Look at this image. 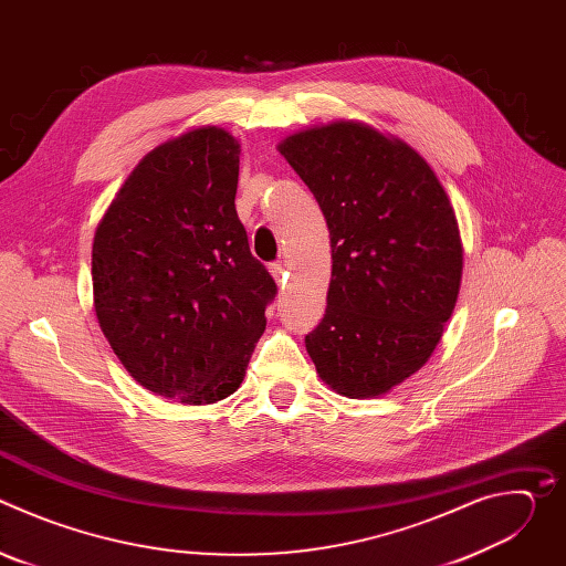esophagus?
<instances>
[{"label":"esophagus","instance_id":"34e87169","mask_svg":"<svg viewBox=\"0 0 566 566\" xmlns=\"http://www.w3.org/2000/svg\"><path fill=\"white\" fill-rule=\"evenodd\" d=\"M286 273H289L286 260H277V262H273V264H271V275L275 277V282H277V284H284Z\"/></svg>","mask_w":566,"mask_h":566}]
</instances>
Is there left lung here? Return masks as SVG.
<instances>
[{"mask_svg":"<svg viewBox=\"0 0 566 566\" xmlns=\"http://www.w3.org/2000/svg\"><path fill=\"white\" fill-rule=\"evenodd\" d=\"M277 149L332 237L327 311L306 352L334 391L382 396L428 363L454 311L463 249L450 199L415 147L365 123L302 129Z\"/></svg>","mask_w":566,"mask_h":566,"instance_id":"left-lung-1","label":"left lung"}]
</instances>
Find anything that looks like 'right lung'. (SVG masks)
<instances>
[{
  "label": "right lung",
  "mask_w": 566,
  "mask_h": 566,
  "mask_svg": "<svg viewBox=\"0 0 566 566\" xmlns=\"http://www.w3.org/2000/svg\"><path fill=\"white\" fill-rule=\"evenodd\" d=\"M239 140L197 127L147 151L92 249L94 308L129 376L184 406L234 394L277 286L234 210Z\"/></svg>",
  "instance_id": "1"
}]
</instances>
